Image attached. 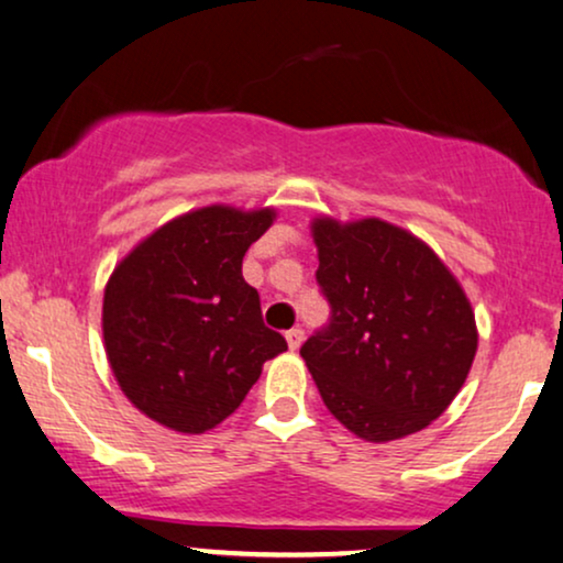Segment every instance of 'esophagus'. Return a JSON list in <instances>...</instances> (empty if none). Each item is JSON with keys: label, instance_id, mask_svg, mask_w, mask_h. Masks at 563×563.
Wrapping results in <instances>:
<instances>
[{"label": "esophagus", "instance_id": "obj_1", "mask_svg": "<svg viewBox=\"0 0 563 563\" xmlns=\"http://www.w3.org/2000/svg\"><path fill=\"white\" fill-rule=\"evenodd\" d=\"M302 339H305V331H302V329H289V331H287V344H289V350H300Z\"/></svg>", "mask_w": 563, "mask_h": 563}]
</instances>
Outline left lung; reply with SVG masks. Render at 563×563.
<instances>
[{
	"instance_id": "1",
	"label": "left lung",
	"mask_w": 563,
	"mask_h": 563,
	"mask_svg": "<svg viewBox=\"0 0 563 563\" xmlns=\"http://www.w3.org/2000/svg\"><path fill=\"white\" fill-rule=\"evenodd\" d=\"M331 321L300 355L323 405L363 441L428 428L467 380L473 305L439 255L384 219L310 224Z\"/></svg>"
}]
</instances>
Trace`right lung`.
Segmentation results:
<instances>
[{"label": "right lung", "instance_id": "right-lung-1", "mask_svg": "<svg viewBox=\"0 0 563 563\" xmlns=\"http://www.w3.org/2000/svg\"><path fill=\"white\" fill-rule=\"evenodd\" d=\"M274 208L206 206L166 221L117 263L103 289V350L122 394L177 433H206L287 350L242 279Z\"/></svg>", "mask_w": 563, "mask_h": 563}]
</instances>
